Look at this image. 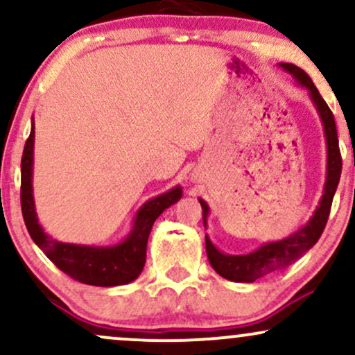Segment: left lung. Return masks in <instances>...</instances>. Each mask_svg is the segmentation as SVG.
Instances as JSON below:
<instances>
[{
  "label": "left lung",
  "instance_id": "obj_1",
  "mask_svg": "<svg viewBox=\"0 0 355 355\" xmlns=\"http://www.w3.org/2000/svg\"><path fill=\"white\" fill-rule=\"evenodd\" d=\"M279 67L292 78L299 87L305 88L309 92V98H311L312 105L315 107L319 118L324 126V137L325 145H327V170H325V183L324 191L319 205H317L315 211L311 218L307 220L305 225L300 227L299 230L291 234L288 237L275 240V242H266L254 252L242 255H232L225 254V252L218 250L217 247L211 243L209 235H205V247L207 255H209L210 266L218 275L223 279L232 280V282H255L260 277L272 274V272L279 270L295 259H299L304 252L312 248L320 239L322 232L325 229L327 223L329 214H331L332 198L336 195L337 185L340 180L342 172V158L339 150V140H337V128L336 121H334V115L331 108L327 107L324 98L320 96L319 89L312 83L311 76L305 73L302 68L295 67L292 63H279ZM203 211V223L207 229V220H209L210 207L203 198H198Z\"/></svg>",
  "mask_w": 355,
  "mask_h": 355
}]
</instances>
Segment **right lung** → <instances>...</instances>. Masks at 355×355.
Returning <instances> with one entry per match:
<instances>
[{
    "label": "right lung",
    "instance_id": "obj_1",
    "mask_svg": "<svg viewBox=\"0 0 355 355\" xmlns=\"http://www.w3.org/2000/svg\"><path fill=\"white\" fill-rule=\"evenodd\" d=\"M35 120L21 158V210L26 229L33 242L60 270L81 284L96 287H115L133 282L141 274L146 259V242L153 222L182 198V187L177 185L165 193L146 200L133 217L128 235L115 245H81L58 242L40 225L33 197Z\"/></svg>",
    "mask_w": 355,
    "mask_h": 355
}]
</instances>
